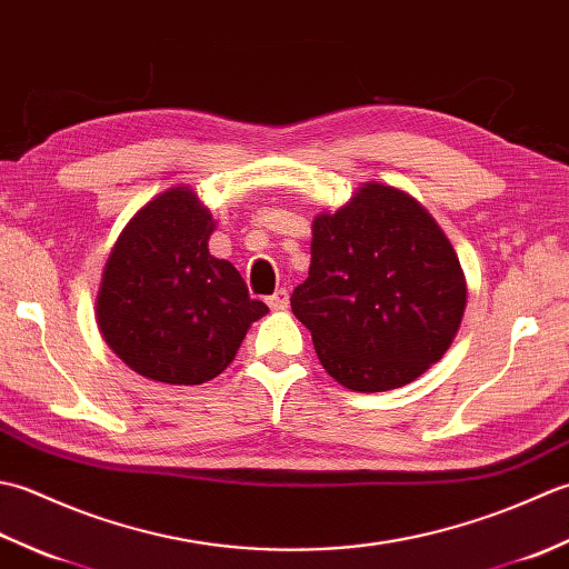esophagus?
<instances>
[{
  "mask_svg": "<svg viewBox=\"0 0 569 569\" xmlns=\"http://www.w3.org/2000/svg\"><path fill=\"white\" fill-rule=\"evenodd\" d=\"M266 303H269L271 310H286L288 308V291L281 288V291H276L273 296L266 298Z\"/></svg>",
  "mask_w": 569,
  "mask_h": 569,
  "instance_id": "1",
  "label": "esophagus"
}]
</instances>
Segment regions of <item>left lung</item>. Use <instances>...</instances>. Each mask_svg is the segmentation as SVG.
Wrapping results in <instances>:
<instances>
[{
	"label": "left lung",
	"mask_w": 569,
	"mask_h": 569,
	"mask_svg": "<svg viewBox=\"0 0 569 569\" xmlns=\"http://www.w3.org/2000/svg\"><path fill=\"white\" fill-rule=\"evenodd\" d=\"M465 306L450 239L408 192L373 180L312 220L291 308L337 383L377 393L416 381L452 345Z\"/></svg>",
	"instance_id": "left-lung-1"
}]
</instances>
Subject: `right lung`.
I'll return each instance as SVG.
<instances>
[{"mask_svg": "<svg viewBox=\"0 0 569 569\" xmlns=\"http://www.w3.org/2000/svg\"><path fill=\"white\" fill-rule=\"evenodd\" d=\"M210 210L190 188H168L131 217L104 263L98 325L112 352L141 377L196 386L222 373L251 322V300L232 263L214 259Z\"/></svg>", "mask_w": 569, "mask_h": 569, "instance_id": "add662e5", "label": "right lung"}]
</instances>
